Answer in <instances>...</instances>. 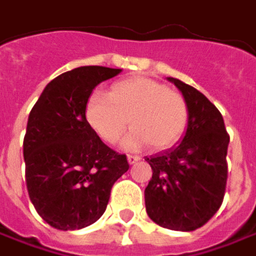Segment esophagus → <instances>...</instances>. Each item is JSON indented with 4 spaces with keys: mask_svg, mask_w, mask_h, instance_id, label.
Listing matches in <instances>:
<instances>
[{
    "mask_svg": "<svg viewBox=\"0 0 256 256\" xmlns=\"http://www.w3.org/2000/svg\"><path fill=\"white\" fill-rule=\"evenodd\" d=\"M140 159H142L140 156H133V154H128V164H134V163H138Z\"/></svg>",
    "mask_w": 256,
    "mask_h": 256,
    "instance_id": "obj_1",
    "label": "esophagus"
}]
</instances>
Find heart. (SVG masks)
Masks as SVG:
<instances>
[{
    "label": "heart",
    "mask_w": 256,
    "mask_h": 256,
    "mask_svg": "<svg viewBox=\"0 0 256 256\" xmlns=\"http://www.w3.org/2000/svg\"><path fill=\"white\" fill-rule=\"evenodd\" d=\"M86 120L96 134L108 144L116 143L130 123L133 128L123 148L153 150L173 146L188 124V104L180 93L146 77L114 83L107 96L92 93L86 103Z\"/></svg>",
    "instance_id": "1"
}]
</instances>
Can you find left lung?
Wrapping results in <instances>:
<instances>
[{"label": "left lung", "mask_w": 256, "mask_h": 256, "mask_svg": "<svg viewBox=\"0 0 256 256\" xmlns=\"http://www.w3.org/2000/svg\"><path fill=\"white\" fill-rule=\"evenodd\" d=\"M188 104V128L182 142L146 158L153 170L144 189L149 218L172 230L204 226L222 205L228 179L229 134L215 104L194 87L168 77Z\"/></svg>", "instance_id": "left-lung-1"}]
</instances>
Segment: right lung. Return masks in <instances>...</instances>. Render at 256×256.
<instances>
[{
    "label": "right lung",
    "instance_id": "right-lung-1",
    "mask_svg": "<svg viewBox=\"0 0 256 256\" xmlns=\"http://www.w3.org/2000/svg\"><path fill=\"white\" fill-rule=\"evenodd\" d=\"M122 72L84 66L47 84L30 112L22 152L26 184L38 215L60 230L94 224L112 188L128 170L126 154L106 146L86 120V103L97 84Z\"/></svg>",
    "mask_w": 256,
    "mask_h": 256
}]
</instances>
